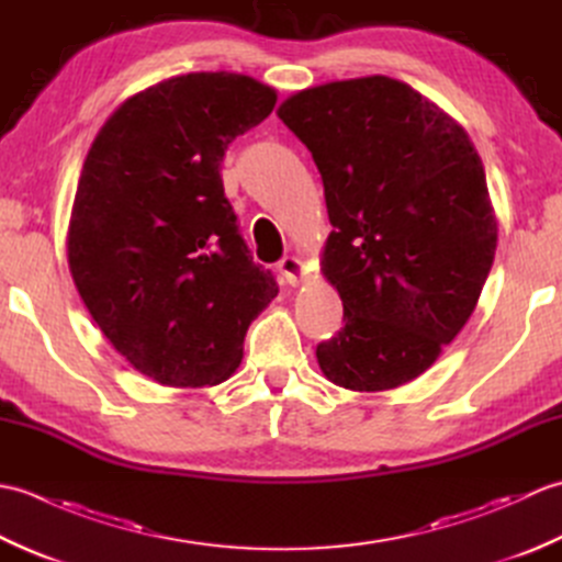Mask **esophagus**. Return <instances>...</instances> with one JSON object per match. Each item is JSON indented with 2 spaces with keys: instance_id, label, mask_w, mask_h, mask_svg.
I'll list each match as a JSON object with an SVG mask.
<instances>
[{
  "instance_id": "obj_1",
  "label": "esophagus",
  "mask_w": 562,
  "mask_h": 562,
  "mask_svg": "<svg viewBox=\"0 0 562 562\" xmlns=\"http://www.w3.org/2000/svg\"><path fill=\"white\" fill-rule=\"evenodd\" d=\"M278 270L282 272L284 282H290V284H296V282L304 280V262L300 258H294V256L282 258L278 262Z\"/></svg>"
}]
</instances>
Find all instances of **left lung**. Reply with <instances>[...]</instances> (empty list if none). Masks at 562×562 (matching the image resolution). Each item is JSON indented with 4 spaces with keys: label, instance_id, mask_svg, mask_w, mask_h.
<instances>
[{
    "label": "left lung",
    "instance_id": "obj_1",
    "mask_svg": "<svg viewBox=\"0 0 562 562\" xmlns=\"http://www.w3.org/2000/svg\"><path fill=\"white\" fill-rule=\"evenodd\" d=\"M312 151L333 232L321 270L345 326L318 342L333 384L386 391L435 364L471 318L497 246L483 161L408 83L330 81L280 105Z\"/></svg>",
    "mask_w": 562,
    "mask_h": 562
}]
</instances>
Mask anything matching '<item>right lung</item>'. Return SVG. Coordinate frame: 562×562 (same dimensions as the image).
Returning a JSON list of instances; mask_svg holds the SVG:
<instances>
[{
  "label": "right lung",
  "instance_id": "add662e5",
  "mask_svg": "<svg viewBox=\"0 0 562 562\" xmlns=\"http://www.w3.org/2000/svg\"><path fill=\"white\" fill-rule=\"evenodd\" d=\"M274 89L232 71L171 77L99 130L79 176L67 256L113 348L164 386H214L278 296L224 195L232 142L266 121Z\"/></svg>",
  "mask_w": 562,
  "mask_h": 562
}]
</instances>
